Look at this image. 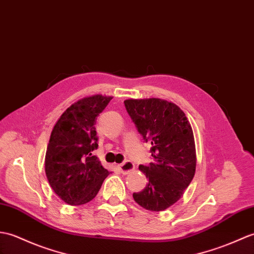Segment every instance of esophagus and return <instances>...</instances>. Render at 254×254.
<instances>
[{"mask_svg": "<svg viewBox=\"0 0 254 254\" xmlns=\"http://www.w3.org/2000/svg\"><path fill=\"white\" fill-rule=\"evenodd\" d=\"M118 168H119V170L121 171V173H123V174H128V173H131L132 171L134 170V164L132 163V162H129V161H126V162H123V163H121V164H119V166H118Z\"/></svg>", "mask_w": 254, "mask_h": 254, "instance_id": "1", "label": "esophagus"}]
</instances>
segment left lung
Here are the masks:
<instances>
[{
	"instance_id": "obj_1",
	"label": "left lung",
	"mask_w": 254,
	"mask_h": 254,
	"mask_svg": "<svg viewBox=\"0 0 254 254\" xmlns=\"http://www.w3.org/2000/svg\"><path fill=\"white\" fill-rule=\"evenodd\" d=\"M125 105L141 136L151 141L154 157L149 166H139L148 183L133 198L146 210L163 211L179 201L196 172L191 126L184 111L168 100L129 98Z\"/></svg>"
}]
</instances>
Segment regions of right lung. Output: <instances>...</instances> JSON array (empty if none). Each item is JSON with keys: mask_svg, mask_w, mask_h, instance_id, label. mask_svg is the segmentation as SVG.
<instances>
[{"mask_svg": "<svg viewBox=\"0 0 254 254\" xmlns=\"http://www.w3.org/2000/svg\"><path fill=\"white\" fill-rule=\"evenodd\" d=\"M111 99L102 94L81 98L53 127L45 155L46 178L54 192L70 205L90 202L110 173L92 151L98 147L96 117Z\"/></svg>", "mask_w": 254, "mask_h": 254, "instance_id": "obj_1", "label": "right lung"}]
</instances>
